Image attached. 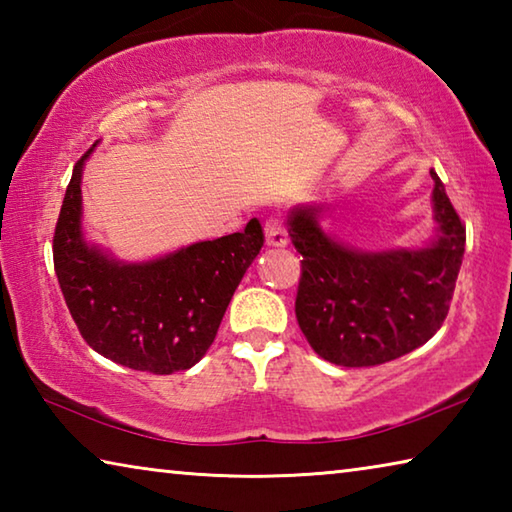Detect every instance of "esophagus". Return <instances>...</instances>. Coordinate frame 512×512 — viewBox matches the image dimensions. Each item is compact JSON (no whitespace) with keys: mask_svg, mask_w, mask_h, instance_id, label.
Wrapping results in <instances>:
<instances>
[{"mask_svg":"<svg viewBox=\"0 0 512 512\" xmlns=\"http://www.w3.org/2000/svg\"><path fill=\"white\" fill-rule=\"evenodd\" d=\"M264 237H266V244L268 246H287L289 244V232L284 228V221L280 216H268L264 221Z\"/></svg>","mask_w":512,"mask_h":512,"instance_id":"obj_1","label":"esophagus"}]
</instances>
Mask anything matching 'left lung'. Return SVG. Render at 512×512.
<instances>
[{"label": "left lung", "mask_w": 512, "mask_h": 512, "mask_svg": "<svg viewBox=\"0 0 512 512\" xmlns=\"http://www.w3.org/2000/svg\"><path fill=\"white\" fill-rule=\"evenodd\" d=\"M438 237L420 250L361 253L320 228L316 207L291 210V244L302 255L298 325L329 363L368 368L427 343L445 323L465 253V225L431 169Z\"/></svg>", "instance_id": "8db88e82"}]
</instances>
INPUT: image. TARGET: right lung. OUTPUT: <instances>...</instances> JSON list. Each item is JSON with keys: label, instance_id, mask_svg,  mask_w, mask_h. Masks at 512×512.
<instances>
[{"label": "right lung", "instance_id": "right-lung-1", "mask_svg": "<svg viewBox=\"0 0 512 512\" xmlns=\"http://www.w3.org/2000/svg\"><path fill=\"white\" fill-rule=\"evenodd\" d=\"M94 146L74 164L54 232V268L69 314L85 343L121 366L153 375L192 368L264 246L262 225L250 219L244 232L121 264L83 239L81 173Z\"/></svg>", "mask_w": 512, "mask_h": 512}]
</instances>
